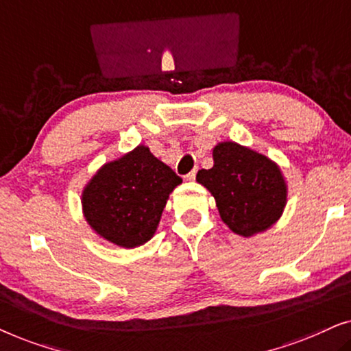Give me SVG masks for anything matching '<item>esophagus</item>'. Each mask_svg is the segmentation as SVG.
<instances>
[{
  "mask_svg": "<svg viewBox=\"0 0 351 351\" xmlns=\"http://www.w3.org/2000/svg\"><path fill=\"white\" fill-rule=\"evenodd\" d=\"M185 179H186V180H189V182H193V180L196 179V169H193V171H191V172H190V174H186V176H185Z\"/></svg>",
  "mask_w": 351,
  "mask_h": 351,
  "instance_id": "34e87169",
  "label": "esophagus"
}]
</instances>
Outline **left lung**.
<instances>
[{
  "mask_svg": "<svg viewBox=\"0 0 351 351\" xmlns=\"http://www.w3.org/2000/svg\"><path fill=\"white\" fill-rule=\"evenodd\" d=\"M214 166L201 169L196 182L214 196L222 222L234 234L251 238L281 219L287 204V182L270 158L237 142L213 148Z\"/></svg>",
  "mask_w": 351,
  "mask_h": 351,
  "instance_id": "obj_1",
  "label": "left lung"
}]
</instances>
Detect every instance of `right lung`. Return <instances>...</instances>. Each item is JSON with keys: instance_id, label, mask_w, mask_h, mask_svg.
Returning a JSON list of instances; mask_svg holds the SVG:
<instances>
[{"instance_id": "right-lung-1", "label": "right lung", "mask_w": 351, "mask_h": 351, "mask_svg": "<svg viewBox=\"0 0 351 351\" xmlns=\"http://www.w3.org/2000/svg\"><path fill=\"white\" fill-rule=\"evenodd\" d=\"M182 179L137 145L97 169L81 191V208L90 230L124 249L142 246L155 237L169 195Z\"/></svg>"}]
</instances>
